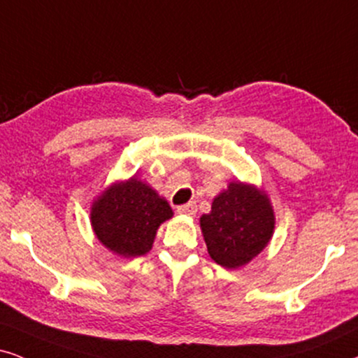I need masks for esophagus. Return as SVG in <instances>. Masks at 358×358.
Masks as SVG:
<instances>
[{"label": "esophagus", "mask_w": 358, "mask_h": 358, "mask_svg": "<svg viewBox=\"0 0 358 358\" xmlns=\"http://www.w3.org/2000/svg\"><path fill=\"white\" fill-rule=\"evenodd\" d=\"M176 211L182 213V215L194 216L196 215V205H194V203H187V205H182V206L176 208Z\"/></svg>", "instance_id": "obj_1"}]
</instances>
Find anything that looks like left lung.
Masks as SVG:
<instances>
[{
    "mask_svg": "<svg viewBox=\"0 0 358 358\" xmlns=\"http://www.w3.org/2000/svg\"><path fill=\"white\" fill-rule=\"evenodd\" d=\"M200 224L211 259L233 269L250 262L269 243L274 215L264 194L233 182L213 200Z\"/></svg>",
    "mask_w": 358,
    "mask_h": 358,
    "instance_id": "8db88e82",
    "label": "left lung"
}]
</instances>
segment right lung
Here are the masks:
<instances>
[{
	"label": "right lung",
	"instance_id": "add662e5",
	"mask_svg": "<svg viewBox=\"0 0 358 358\" xmlns=\"http://www.w3.org/2000/svg\"><path fill=\"white\" fill-rule=\"evenodd\" d=\"M171 216L169 203L135 176L103 192L90 213L99 241L125 257L150 251L158 226Z\"/></svg>",
	"mask_w": 358,
	"mask_h": 358
}]
</instances>
